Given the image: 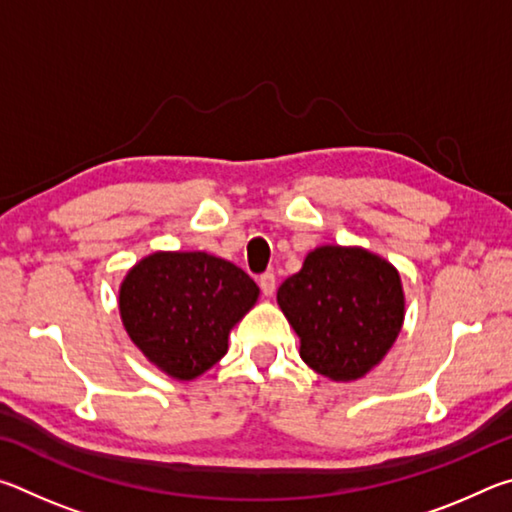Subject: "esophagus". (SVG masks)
<instances>
[{"label": "esophagus", "mask_w": 512, "mask_h": 512, "mask_svg": "<svg viewBox=\"0 0 512 512\" xmlns=\"http://www.w3.org/2000/svg\"><path fill=\"white\" fill-rule=\"evenodd\" d=\"M257 282H259V289H262L264 296H273V291H275V275L273 273H262Z\"/></svg>", "instance_id": "34e87169"}]
</instances>
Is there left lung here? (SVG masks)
Returning a JSON list of instances; mask_svg holds the SVG:
<instances>
[{
  "mask_svg": "<svg viewBox=\"0 0 512 512\" xmlns=\"http://www.w3.org/2000/svg\"><path fill=\"white\" fill-rule=\"evenodd\" d=\"M277 305L300 336V357L334 381L361 379L386 357L404 323L393 264L363 248L320 246L277 289Z\"/></svg>",
  "mask_w": 512,
  "mask_h": 512,
  "instance_id": "1",
  "label": "left lung"
}]
</instances>
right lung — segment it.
Returning a JSON list of instances; mask_svg holds the SVG:
<instances>
[{
  "mask_svg": "<svg viewBox=\"0 0 512 512\" xmlns=\"http://www.w3.org/2000/svg\"><path fill=\"white\" fill-rule=\"evenodd\" d=\"M259 298L253 277L207 253H153L126 273L119 314L131 341L173 379H196L228 352Z\"/></svg>",
  "mask_w": 512,
  "mask_h": 512,
  "instance_id": "right-lung-1",
  "label": "right lung"
}]
</instances>
